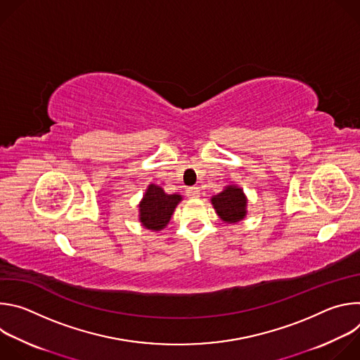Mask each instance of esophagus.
I'll list each match as a JSON object with an SVG mask.
<instances>
[{"label":"esophagus","mask_w":360,"mask_h":360,"mask_svg":"<svg viewBox=\"0 0 360 360\" xmlns=\"http://www.w3.org/2000/svg\"><path fill=\"white\" fill-rule=\"evenodd\" d=\"M199 193H200V189H199L198 186H191V188L186 189V195H188L189 198H198Z\"/></svg>","instance_id":"1"}]
</instances>
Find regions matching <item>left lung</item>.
<instances>
[{
    "label": "left lung",
    "instance_id": "8db88e82",
    "mask_svg": "<svg viewBox=\"0 0 360 360\" xmlns=\"http://www.w3.org/2000/svg\"><path fill=\"white\" fill-rule=\"evenodd\" d=\"M218 217L228 224H236L246 217L248 199L238 185H228L211 199Z\"/></svg>",
    "mask_w": 360,
    "mask_h": 360
}]
</instances>
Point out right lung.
<instances>
[{"label": "right lung", "instance_id": "add662e5", "mask_svg": "<svg viewBox=\"0 0 360 360\" xmlns=\"http://www.w3.org/2000/svg\"><path fill=\"white\" fill-rule=\"evenodd\" d=\"M181 200V195H169L161 186L150 184L139 202V221L142 226L149 231L164 229Z\"/></svg>", "mask_w": 360, "mask_h": 360}]
</instances>
